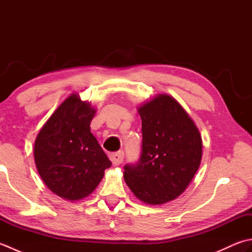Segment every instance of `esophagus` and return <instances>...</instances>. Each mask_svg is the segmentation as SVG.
<instances>
[{
	"label": "esophagus",
	"mask_w": 252,
	"mask_h": 252,
	"mask_svg": "<svg viewBox=\"0 0 252 252\" xmlns=\"http://www.w3.org/2000/svg\"><path fill=\"white\" fill-rule=\"evenodd\" d=\"M123 157H125V154L123 152H117L115 154L110 155V160L114 165H119L123 161Z\"/></svg>",
	"instance_id": "esophagus-1"
}]
</instances>
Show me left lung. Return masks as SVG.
<instances>
[{"label": "left lung", "instance_id": "left-lung-1", "mask_svg": "<svg viewBox=\"0 0 252 252\" xmlns=\"http://www.w3.org/2000/svg\"><path fill=\"white\" fill-rule=\"evenodd\" d=\"M142 119V154L126 164L123 178L133 194L147 205H163L187 189L202 157L199 130L172 96L158 94L137 107Z\"/></svg>", "mask_w": 252, "mask_h": 252}]
</instances>
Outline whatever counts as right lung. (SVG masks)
<instances>
[{"label": "right lung", "instance_id": "1", "mask_svg": "<svg viewBox=\"0 0 252 252\" xmlns=\"http://www.w3.org/2000/svg\"><path fill=\"white\" fill-rule=\"evenodd\" d=\"M96 109L72 93L57 107L34 142V161L51 191L69 201L95 190L111 165L95 136L91 121Z\"/></svg>", "mask_w": 252, "mask_h": 252}]
</instances>
